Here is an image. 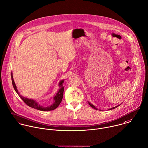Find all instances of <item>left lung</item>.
<instances>
[{
	"mask_svg": "<svg viewBox=\"0 0 148 148\" xmlns=\"http://www.w3.org/2000/svg\"><path fill=\"white\" fill-rule=\"evenodd\" d=\"M88 104H90V106H91V107H92V108H95V109H96V110H97V108H96V107H95V106H94V105H93V104H91V103H90V102H88ZM118 106H119V105H118V106H116V107H112V108H110V109H109V110H112V109H114V108H116V107H118Z\"/></svg>",
	"mask_w": 148,
	"mask_h": 148,
	"instance_id": "left-lung-1",
	"label": "left lung"
}]
</instances>
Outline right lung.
<instances>
[{
    "label": "right lung",
    "mask_w": 148,
    "mask_h": 148,
    "mask_svg": "<svg viewBox=\"0 0 148 148\" xmlns=\"http://www.w3.org/2000/svg\"><path fill=\"white\" fill-rule=\"evenodd\" d=\"M12 74L11 73L12 83V86H13V87H14L15 91L16 92V93L18 94L19 97L22 99V100L29 107L34 108L37 109V110H41V111H51V110H53L56 109L59 106L60 103L61 102L62 97H63V93H64V87L62 86V83H64V80H61L60 82V83H59L60 89L57 92L56 95L54 97V101L53 104H51L50 106H48V107H42V106H40V104H38V103L37 102H36V101H34V100L24 98L19 94V93L18 92V91L16 88V87L15 86V84L14 83V81L13 77H12Z\"/></svg>",
    "instance_id": "add662e5"
}]
</instances>
